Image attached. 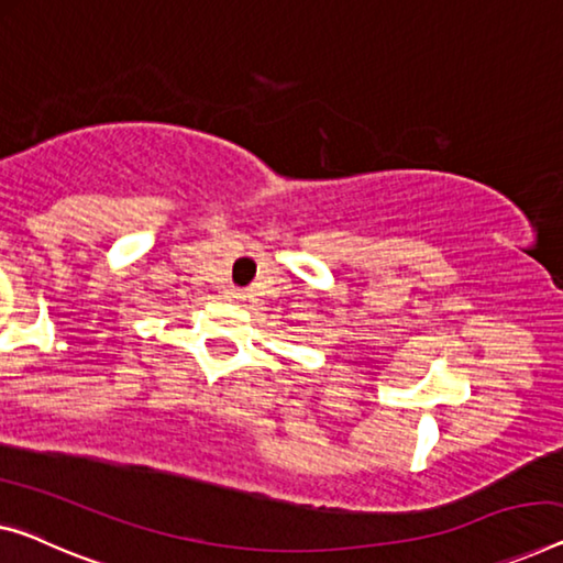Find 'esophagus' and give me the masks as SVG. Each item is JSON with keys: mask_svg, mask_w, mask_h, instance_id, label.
Returning <instances> with one entry per match:
<instances>
[{"mask_svg": "<svg viewBox=\"0 0 563 563\" xmlns=\"http://www.w3.org/2000/svg\"><path fill=\"white\" fill-rule=\"evenodd\" d=\"M228 298H232V300H238V298H242V296H240V292H238V290H230V292H228Z\"/></svg>", "mask_w": 563, "mask_h": 563, "instance_id": "34e87169", "label": "esophagus"}]
</instances>
